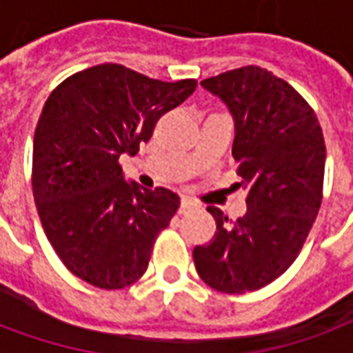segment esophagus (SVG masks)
<instances>
[{"label": "esophagus", "instance_id": "esophagus-1", "mask_svg": "<svg viewBox=\"0 0 353 353\" xmlns=\"http://www.w3.org/2000/svg\"><path fill=\"white\" fill-rule=\"evenodd\" d=\"M196 208H199V204H196L194 200H191L189 196H183V199H181V206H179V214H187V212L196 210Z\"/></svg>", "mask_w": 353, "mask_h": 353}]
</instances>
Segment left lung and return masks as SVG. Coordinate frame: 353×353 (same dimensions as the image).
Masks as SVG:
<instances>
[{"label":"left lung","mask_w":353,"mask_h":353,"mask_svg":"<svg viewBox=\"0 0 353 353\" xmlns=\"http://www.w3.org/2000/svg\"><path fill=\"white\" fill-rule=\"evenodd\" d=\"M200 85L234 117V185L248 189V212L229 221L208 206L217 230L192 259L210 288L240 295L268 285L303 250L323 199L325 141L310 103L265 68L244 65Z\"/></svg>","instance_id":"obj_1"}]
</instances>
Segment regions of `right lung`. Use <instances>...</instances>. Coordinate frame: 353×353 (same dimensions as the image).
Here are the masks:
<instances>
[{"label":"right lung","instance_id":"obj_1","mask_svg":"<svg viewBox=\"0 0 353 353\" xmlns=\"http://www.w3.org/2000/svg\"><path fill=\"white\" fill-rule=\"evenodd\" d=\"M194 88V79L164 83L100 64L73 73L45 101L34 136L35 206L60 261L94 288L138 281L176 215V192L126 183L119 159L138 153Z\"/></svg>","mask_w":353,"mask_h":353}]
</instances>
